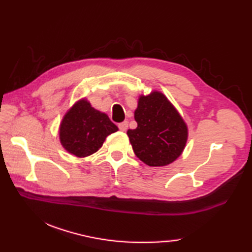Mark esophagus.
Instances as JSON below:
<instances>
[{"instance_id":"esophagus-1","label":"esophagus","mask_w":252,"mask_h":252,"mask_svg":"<svg viewBox=\"0 0 252 252\" xmlns=\"http://www.w3.org/2000/svg\"><path fill=\"white\" fill-rule=\"evenodd\" d=\"M118 127H119L120 131L126 132V129H127V122L126 121H123V122L119 123V125H118Z\"/></svg>"}]
</instances>
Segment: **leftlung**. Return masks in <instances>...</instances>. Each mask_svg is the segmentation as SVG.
Wrapping results in <instances>:
<instances>
[{"label":"left lung","mask_w":252,"mask_h":252,"mask_svg":"<svg viewBox=\"0 0 252 252\" xmlns=\"http://www.w3.org/2000/svg\"><path fill=\"white\" fill-rule=\"evenodd\" d=\"M137 127L127 130L136 157L149 167H162L178 159L187 142L183 118L165 96L154 91L141 95L134 111Z\"/></svg>","instance_id":"obj_1"}]
</instances>
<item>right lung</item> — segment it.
I'll list each match as a JSON object with an SVG mask.
<instances>
[{
	"instance_id": "right-lung-1",
	"label": "right lung",
	"mask_w": 252,
	"mask_h": 252,
	"mask_svg": "<svg viewBox=\"0 0 252 252\" xmlns=\"http://www.w3.org/2000/svg\"><path fill=\"white\" fill-rule=\"evenodd\" d=\"M117 131L108 116L94 109L87 99H81L63 116L60 140L68 153L82 158L97 152L106 137Z\"/></svg>"
}]
</instances>
